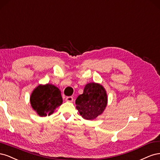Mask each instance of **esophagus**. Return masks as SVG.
I'll list each match as a JSON object with an SVG mask.
<instances>
[{
	"label": "esophagus",
	"instance_id": "obj_1",
	"mask_svg": "<svg viewBox=\"0 0 160 160\" xmlns=\"http://www.w3.org/2000/svg\"><path fill=\"white\" fill-rule=\"evenodd\" d=\"M66 100L67 102H72L73 100H74V98H73L72 96H68V97H66Z\"/></svg>",
	"mask_w": 160,
	"mask_h": 160
}]
</instances>
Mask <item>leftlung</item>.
Returning a JSON list of instances; mask_svg holds the SVG:
<instances>
[{"label": "left lung", "mask_w": 160, "mask_h": 160, "mask_svg": "<svg viewBox=\"0 0 160 160\" xmlns=\"http://www.w3.org/2000/svg\"><path fill=\"white\" fill-rule=\"evenodd\" d=\"M107 99L104 87L92 82L86 85L83 94L78 96L75 102L82 117L91 120L102 114L107 105Z\"/></svg>", "instance_id": "left-lung-1"}]
</instances>
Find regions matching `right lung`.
Instances as JSON below:
<instances>
[{
	"mask_svg": "<svg viewBox=\"0 0 160 160\" xmlns=\"http://www.w3.org/2000/svg\"><path fill=\"white\" fill-rule=\"evenodd\" d=\"M62 103L61 92L57 87L47 84L40 85L30 96V104L40 116H50Z\"/></svg>",
	"mask_w": 160,
	"mask_h": 160,
	"instance_id": "1",
	"label": "right lung"
}]
</instances>
